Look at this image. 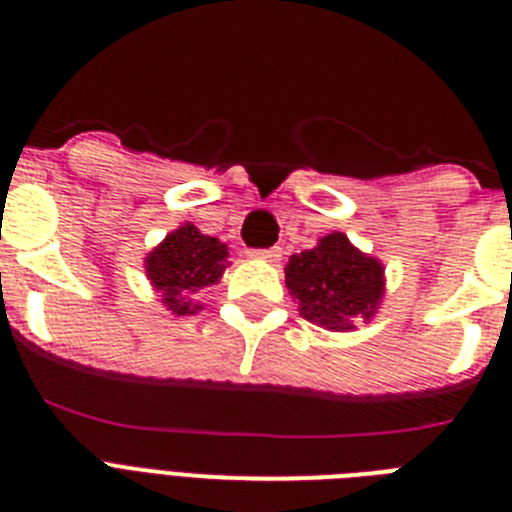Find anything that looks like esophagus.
<instances>
[{
  "label": "esophagus",
  "instance_id": "obj_1",
  "mask_svg": "<svg viewBox=\"0 0 512 512\" xmlns=\"http://www.w3.org/2000/svg\"><path fill=\"white\" fill-rule=\"evenodd\" d=\"M248 256L256 261H266V264H279L282 261V248H261V251H251Z\"/></svg>",
  "mask_w": 512,
  "mask_h": 512
}]
</instances>
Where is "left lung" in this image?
<instances>
[{
	"label": "left lung",
	"instance_id": "left-lung-1",
	"mask_svg": "<svg viewBox=\"0 0 512 512\" xmlns=\"http://www.w3.org/2000/svg\"><path fill=\"white\" fill-rule=\"evenodd\" d=\"M284 282L305 320L333 333L369 323L384 300V264L369 256L341 230L323 235L310 251L292 253Z\"/></svg>",
	"mask_w": 512,
	"mask_h": 512
}]
</instances>
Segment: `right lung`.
I'll list each match as a JSON object with an SVG mask.
<instances>
[{"instance_id":"1","label":"right lung","mask_w":512,"mask_h":512,"mask_svg":"<svg viewBox=\"0 0 512 512\" xmlns=\"http://www.w3.org/2000/svg\"><path fill=\"white\" fill-rule=\"evenodd\" d=\"M143 266L158 302L171 315H197L202 310L197 295L220 282L228 269V246L197 225L182 223L146 253Z\"/></svg>"}]
</instances>
